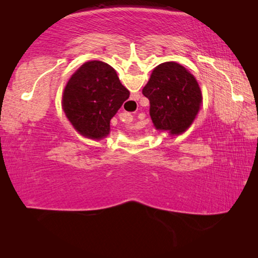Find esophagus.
<instances>
[{"label": "esophagus", "instance_id": "esophagus-1", "mask_svg": "<svg viewBox=\"0 0 258 258\" xmlns=\"http://www.w3.org/2000/svg\"><path fill=\"white\" fill-rule=\"evenodd\" d=\"M125 123H128V121H132V116H131V115H128V113H127V115H126V117H125Z\"/></svg>", "mask_w": 258, "mask_h": 258}]
</instances>
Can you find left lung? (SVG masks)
Listing matches in <instances>:
<instances>
[{
    "instance_id": "left-lung-1",
    "label": "left lung",
    "mask_w": 258,
    "mask_h": 258,
    "mask_svg": "<svg viewBox=\"0 0 258 258\" xmlns=\"http://www.w3.org/2000/svg\"><path fill=\"white\" fill-rule=\"evenodd\" d=\"M142 93L149 99L156 130L171 135L182 134L190 127L203 102L197 80L174 61L160 63L152 71Z\"/></svg>"
}]
</instances>
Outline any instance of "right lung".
<instances>
[{"label":"right lung","instance_id":"1","mask_svg":"<svg viewBox=\"0 0 258 258\" xmlns=\"http://www.w3.org/2000/svg\"><path fill=\"white\" fill-rule=\"evenodd\" d=\"M128 97L115 69L103 61H87L69 78L62 108L78 133L100 140L110 132V119Z\"/></svg>","mask_w":258,"mask_h":258}]
</instances>
